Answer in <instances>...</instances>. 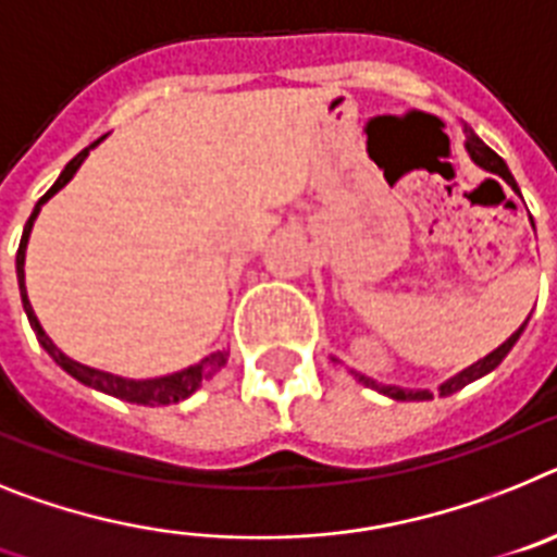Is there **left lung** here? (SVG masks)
I'll use <instances>...</instances> for the list:
<instances>
[{
  "label": "left lung",
  "instance_id": "obj_1",
  "mask_svg": "<svg viewBox=\"0 0 557 557\" xmlns=\"http://www.w3.org/2000/svg\"><path fill=\"white\" fill-rule=\"evenodd\" d=\"M466 148H468V153H471L473 162L480 164V168H485V171H491V173H496V176H502L507 182V185L512 187V190L519 193V185H516V178H512L510 171H507L505 159H502L496 151H491V148H487V145L482 143L480 137H476V134L468 132ZM524 327H527V322L519 327V331L512 333L510 338H507L505 345L496 347V350H493L491 356H485V359H482V361H476V364H471V367H468V370L459 372V375H454L451 381H446V384L440 386V395H454V393H457V389H462V386H466V384H471V381L482 379L485 372L496 370V367L502 364V359H505L507 352L512 350V345L519 342V336H521V331H524ZM356 375H359V372H356ZM359 381H361V384L372 386V389H379V393L389 395V398H395V400H429V398H432V395H429V393H414V389H400V386L379 384V381L367 379V375H359Z\"/></svg>",
  "mask_w": 557,
  "mask_h": 557
}]
</instances>
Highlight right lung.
Instances as JSON below:
<instances>
[{"label": "right lung", "mask_w": 557, "mask_h": 557, "mask_svg": "<svg viewBox=\"0 0 557 557\" xmlns=\"http://www.w3.org/2000/svg\"><path fill=\"white\" fill-rule=\"evenodd\" d=\"M98 143H91L89 148H95ZM89 148H84V151L77 153L75 159H72L70 164L64 168V173L58 176L55 185L50 187V190L45 193V196L38 198L36 210L30 212V219H27V224H24V232H22V244H18V251H16V277H18V292H22V306H24V313H27V319H30V327L36 331V338L41 342V347H45L47 352H50L52 359H55V364L61 367V370H66L72 375V379H77L81 384L86 386H95V389H100V393L106 395H114V398H123L128 400V404H143V406H162V404H176V400L187 398V395H193L198 389V386L205 384V381H210L215 372L221 370V367L226 364V352L219 350L212 352V356H207V359H201L198 364L187 367V370L182 372H173V375H164V379H151V381H125V379H117V375H109V372H100V370H91V367H84L77 364V361L66 359L64 352L58 350L55 345H52V338L47 336L45 327L38 325L36 313H33L30 308V299H27V288H24V249H27V238H30V230H33V221H36L38 210H41V205H45L47 198L55 196L61 187L66 185L72 178V173L81 168V162H84V157L89 153Z\"/></svg>", "instance_id": "right-lung-1"}]
</instances>
